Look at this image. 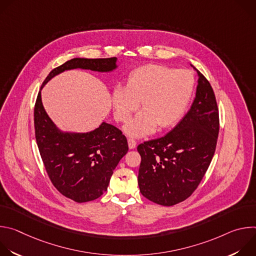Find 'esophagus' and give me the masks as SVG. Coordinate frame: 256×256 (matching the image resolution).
Returning <instances> with one entry per match:
<instances>
[{"label": "esophagus", "instance_id": "esophagus-1", "mask_svg": "<svg viewBox=\"0 0 256 256\" xmlns=\"http://www.w3.org/2000/svg\"><path fill=\"white\" fill-rule=\"evenodd\" d=\"M128 147H130V149H134V148H136V140L130 138L128 140Z\"/></svg>", "mask_w": 256, "mask_h": 256}]
</instances>
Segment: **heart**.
<instances>
[{"label": "heart", "mask_w": 256, "mask_h": 256, "mask_svg": "<svg viewBox=\"0 0 256 256\" xmlns=\"http://www.w3.org/2000/svg\"><path fill=\"white\" fill-rule=\"evenodd\" d=\"M194 87V75L188 70H173L162 64H144L128 77L126 87L114 90L112 102L116 116L120 122L128 120L140 102L142 112L126 126L128 134L142 136L165 128L184 116Z\"/></svg>", "instance_id": "obj_1"}]
</instances>
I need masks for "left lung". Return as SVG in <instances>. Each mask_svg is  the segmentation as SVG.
<instances>
[{
	"label": "left lung",
	"mask_w": 256,
	"mask_h": 256,
	"mask_svg": "<svg viewBox=\"0 0 256 256\" xmlns=\"http://www.w3.org/2000/svg\"><path fill=\"white\" fill-rule=\"evenodd\" d=\"M198 74L196 96L186 116L166 136L138 146L142 158L140 192L161 206H174L188 198L200 184L216 151L218 108L210 82L200 72Z\"/></svg>",
	"instance_id": "left-lung-1"
}]
</instances>
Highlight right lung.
<instances>
[{"label": "right lung", "mask_w": 256, "mask_h": 256, "mask_svg": "<svg viewBox=\"0 0 256 256\" xmlns=\"http://www.w3.org/2000/svg\"><path fill=\"white\" fill-rule=\"evenodd\" d=\"M116 60H70L50 72L42 88L66 70H112L116 68ZM34 128L36 142L52 184L64 196L76 202L100 198L107 190L114 170L128 151V140L122 132L106 122L86 134L60 132L44 110L40 91L34 105Z\"/></svg>", "instance_id": "right-lung-1"}]
</instances>
